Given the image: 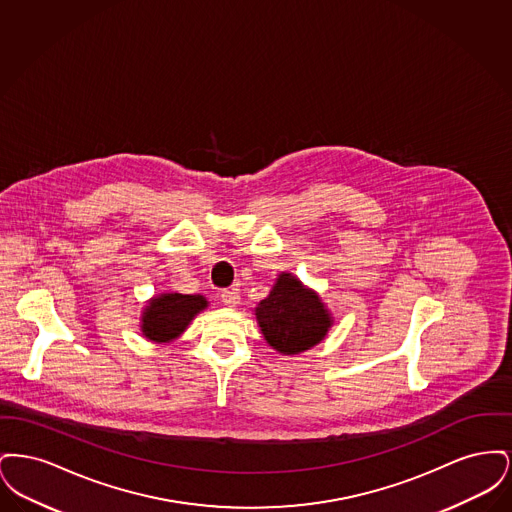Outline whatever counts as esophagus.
I'll return each instance as SVG.
<instances>
[{
  "label": "esophagus",
  "mask_w": 512,
  "mask_h": 512,
  "mask_svg": "<svg viewBox=\"0 0 512 512\" xmlns=\"http://www.w3.org/2000/svg\"><path fill=\"white\" fill-rule=\"evenodd\" d=\"M220 299L224 305L236 307L240 303V292H238V288H226L220 292Z\"/></svg>",
  "instance_id": "esophagus-1"
}]
</instances>
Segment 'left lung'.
Returning a JSON list of instances; mask_svg holds the SVG:
<instances>
[{"mask_svg":"<svg viewBox=\"0 0 512 512\" xmlns=\"http://www.w3.org/2000/svg\"><path fill=\"white\" fill-rule=\"evenodd\" d=\"M255 315L265 340L284 355L311 349L322 340L332 324L318 295L305 290L292 274H282Z\"/></svg>","mask_w":512,"mask_h":512,"instance_id":"8db88e82","label":"left lung"}]
</instances>
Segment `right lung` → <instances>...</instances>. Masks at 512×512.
Segmentation results:
<instances>
[{
    "label": "right lung",
    "instance_id": "right-lung-1",
    "mask_svg": "<svg viewBox=\"0 0 512 512\" xmlns=\"http://www.w3.org/2000/svg\"><path fill=\"white\" fill-rule=\"evenodd\" d=\"M207 307L205 297L201 295H182V293H163L149 301L144 313L142 332L153 341H171L180 336L190 320Z\"/></svg>",
    "mask_w": 512,
    "mask_h": 512
}]
</instances>
